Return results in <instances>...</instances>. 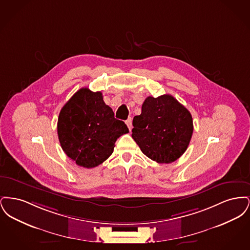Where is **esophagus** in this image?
I'll return each mask as SVG.
<instances>
[{
    "label": "esophagus",
    "mask_w": 250,
    "mask_h": 250,
    "mask_svg": "<svg viewBox=\"0 0 250 250\" xmlns=\"http://www.w3.org/2000/svg\"><path fill=\"white\" fill-rule=\"evenodd\" d=\"M125 124H126V125H127V127L129 128V130L132 129V118H128V119L125 121Z\"/></svg>",
    "instance_id": "34e87169"
}]
</instances>
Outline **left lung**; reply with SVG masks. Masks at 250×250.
I'll use <instances>...</instances> for the list:
<instances>
[{"label": "left lung", "mask_w": 250, "mask_h": 250, "mask_svg": "<svg viewBox=\"0 0 250 250\" xmlns=\"http://www.w3.org/2000/svg\"><path fill=\"white\" fill-rule=\"evenodd\" d=\"M132 138L146 156L171 163L188 149L193 133L190 112L170 95L148 96L133 119Z\"/></svg>", "instance_id": "8db88e82"}]
</instances>
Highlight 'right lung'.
<instances>
[{
	"label": "right lung",
	"instance_id": "add662e5",
	"mask_svg": "<svg viewBox=\"0 0 250 250\" xmlns=\"http://www.w3.org/2000/svg\"><path fill=\"white\" fill-rule=\"evenodd\" d=\"M57 132L66 155L77 165L91 168L107 159L117 139L129 130L114 118L101 92L82 88L62 107Z\"/></svg>",
	"mask_w": 250,
	"mask_h": 250
}]
</instances>
